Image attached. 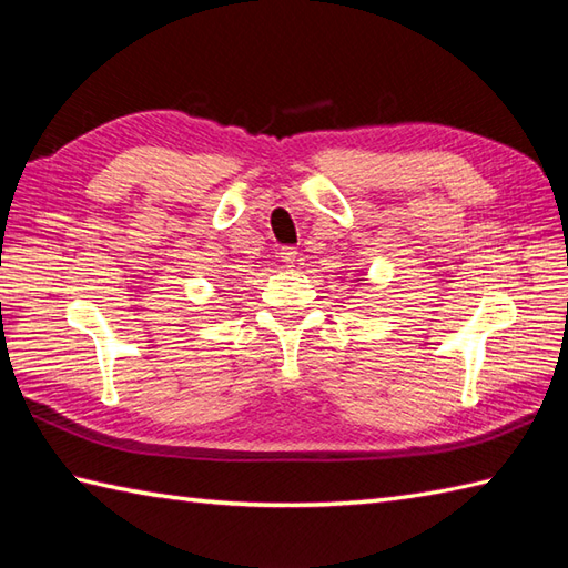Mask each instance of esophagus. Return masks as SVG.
I'll list each match as a JSON object with an SVG mask.
<instances>
[{
	"mask_svg": "<svg viewBox=\"0 0 568 568\" xmlns=\"http://www.w3.org/2000/svg\"><path fill=\"white\" fill-rule=\"evenodd\" d=\"M297 256H300V253H297L293 246H285V248H281V261H283L285 265H295Z\"/></svg>",
	"mask_w": 568,
	"mask_h": 568,
	"instance_id": "1",
	"label": "esophagus"
}]
</instances>
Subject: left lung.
Wrapping results in <instances>:
<instances>
[{
	"label": "left lung",
	"mask_w": 568,
	"mask_h": 568,
	"mask_svg": "<svg viewBox=\"0 0 568 568\" xmlns=\"http://www.w3.org/2000/svg\"><path fill=\"white\" fill-rule=\"evenodd\" d=\"M356 281H364V277H356ZM366 285V283H364Z\"/></svg>",
	"instance_id": "1"
}]
</instances>
